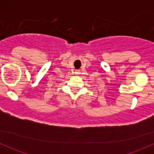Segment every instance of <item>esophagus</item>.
Listing matches in <instances>:
<instances>
[{"instance_id": "1", "label": "esophagus", "mask_w": 154, "mask_h": 154, "mask_svg": "<svg viewBox=\"0 0 154 154\" xmlns=\"http://www.w3.org/2000/svg\"><path fill=\"white\" fill-rule=\"evenodd\" d=\"M76 74H80V71H76Z\"/></svg>"}]
</instances>
